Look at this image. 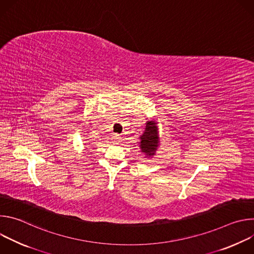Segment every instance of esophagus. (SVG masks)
<instances>
[{
    "mask_svg": "<svg viewBox=\"0 0 254 254\" xmlns=\"http://www.w3.org/2000/svg\"><path fill=\"white\" fill-rule=\"evenodd\" d=\"M111 138H112V141H113L114 143H119V142L121 141V136H120L119 134H117V133L113 134Z\"/></svg>",
    "mask_w": 254,
    "mask_h": 254,
    "instance_id": "34e87169",
    "label": "esophagus"
}]
</instances>
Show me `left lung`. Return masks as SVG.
Instances as JSON below:
<instances>
[{
    "label": "left lung",
    "instance_id": "8db88e82",
    "mask_svg": "<svg viewBox=\"0 0 254 254\" xmlns=\"http://www.w3.org/2000/svg\"><path fill=\"white\" fill-rule=\"evenodd\" d=\"M160 142L158 123L154 120L148 121L142 134L139 135L138 147L140 149V153L146 156V158L154 157L160 147Z\"/></svg>",
    "mask_w": 254,
    "mask_h": 254
}]
</instances>
